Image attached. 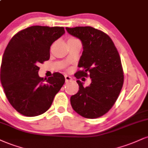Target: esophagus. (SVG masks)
Masks as SVG:
<instances>
[{
    "label": "esophagus",
    "instance_id": "esophagus-1",
    "mask_svg": "<svg viewBox=\"0 0 148 148\" xmlns=\"http://www.w3.org/2000/svg\"><path fill=\"white\" fill-rule=\"evenodd\" d=\"M65 82H69L72 80V77H70V76H69L67 75H65Z\"/></svg>",
    "mask_w": 148,
    "mask_h": 148
}]
</instances>
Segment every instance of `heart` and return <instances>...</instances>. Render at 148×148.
Listing matches in <instances>:
<instances>
[{"mask_svg":"<svg viewBox=\"0 0 148 148\" xmlns=\"http://www.w3.org/2000/svg\"><path fill=\"white\" fill-rule=\"evenodd\" d=\"M75 39H76V38H70L69 39V40H75Z\"/></svg>","mask_w":148,"mask_h":148,"instance_id":"heart-1","label":"heart"}]
</instances>
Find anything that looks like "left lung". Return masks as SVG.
Returning <instances> with one entry per match:
<instances>
[{
	"label": "left lung",
	"instance_id": "8db88e82",
	"mask_svg": "<svg viewBox=\"0 0 148 148\" xmlns=\"http://www.w3.org/2000/svg\"><path fill=\"white\" fill-rule=\"evenodd\" d=\"M69 34L79 38L83 46L76 79L90 78L92 83L83 87L76 81L79 90L70 98L72 108L87 119H97L111 109L123 85V70L120 56L110 37L92 27H66Z\"/></svg>",
	"mask_w": 148,
	"mask_h": 148
}]
</instances>
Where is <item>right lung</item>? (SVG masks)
<instances>
[{
    "mask_svg": "<svg viewBox=\"0 0 148 148\" xmlns=\"http://www.w3.org/2000/svg\"><path fill=\"white\" fill-rule=\"evenodd\" d=\"M65 34L63 27L32 26L21 30L9 42L2 59L1 81L9 102L18 112L36 116L50 108L65 77L38 76L40 63L49 59L50 46Z\"/></svg>",
    "mask_w": 148,
    "mask_h": 148,
    "instance_id": "1",
    "label": "right lung"
}]
</instances>
